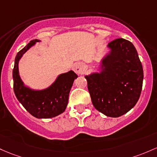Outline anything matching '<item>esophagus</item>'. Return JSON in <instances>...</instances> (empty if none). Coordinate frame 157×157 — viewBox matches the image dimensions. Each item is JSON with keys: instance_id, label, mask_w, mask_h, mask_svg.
Instances as JSON below:
<instances>
[{"instance_id": "1", "label": "esophagus", "mask_w": 157, "mask_h": 157, "mask_svg": "<svg viewBox=\"0 0 157 157\" xmlns=\"http://www.w3.org/2000/svg\"><path fill=\"white\" fill-rule=\"evenodd\" d=\"M84 69H85V66L82 63H75L73 65V70L77 75H81L83 73Z\"/></svg>"}]
</instances>
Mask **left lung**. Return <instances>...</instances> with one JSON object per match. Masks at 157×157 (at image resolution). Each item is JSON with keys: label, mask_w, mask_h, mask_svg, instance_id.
<instances>
[{"label": "left lung", "mask_w": 157, "mask_h": 157, "mask_svg": "<svg viewBox=\"0 0 157 157\" xmlns=\"http://www.w3.org/2000/svg\"><path fill=\"white\" fill-rule=\"evenodd\" d=\"M106 47L109 51L100 62V71L92 72L85 78L94 108L106 116L117 118L136 104L144 75L132 42L117 39Z\"/></svg>", "instance_id": "left-lung-1"}]
</instances>
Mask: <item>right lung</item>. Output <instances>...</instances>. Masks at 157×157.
Returning a JSON list of instances; mask_svg holds the SVG:
<instances>
[{"label":"right lung","instance_id":"obj_1","mask_svg":"<svg viewBox=\"0 0 157 157\" xmlns=\"http://www.w3.org/2000/svg\"><path fill=\"white\" fill-rule=\"evenodd\" d=\"M39 39H33L17 53L13 71V89L18 101L37 118H51L63 113L67 107L68 96L77 75L73 71L57 76L50 86L44 89H33L26 86L19 75L18 63L23 55L35 45Z\"/></svg>","mask_w":157,"mask_h":157}]
</instances>
